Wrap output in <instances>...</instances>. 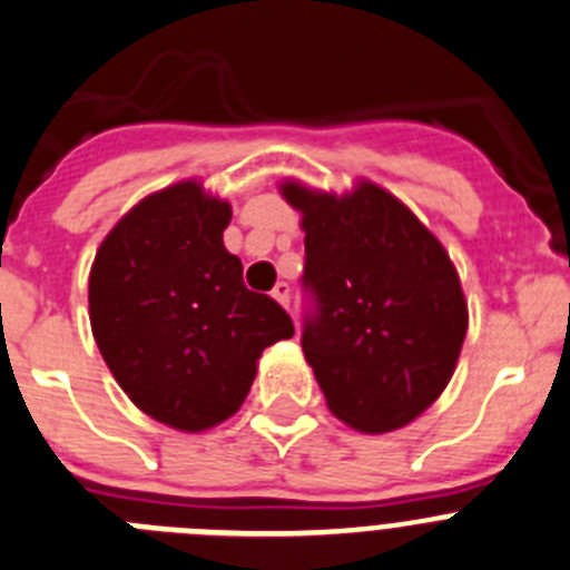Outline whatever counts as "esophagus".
<instances>
[{
	"label": "esophagus",
	"instance_id": "obj_1",
	"mask_svg": "<svg viewBox=\"0 0 570 570\" xmlns=\"http://www.w3.org/2000/svg\"><path fill=\"white\" fill-rule=\"evenodd\" d=\"M271 296H274V299L279 302L282 307H288V302H291V285H288V282H276L274 291H271Z\"/></svg>",
	"mask_w": 570,
	"mask_h": 570
}]
</instances>
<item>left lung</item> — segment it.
Masks as SVG:
<instances>
[{
	"mask_svg": "<svg viewBox=\"0 0 570 570\" xmlns=\"http://www.w3.org/2000/svg\"><path fill=\"white\" fill-rule=\"evenodd\" d=\"M282 195L302 212V350L327 406L358 432L401 430L443 393L461 356L469 313L455 265L375 183L336 197L288 180Z\"/></svg>",
	"mask_w": 570,
	"mask_h": 570,
	"instance_id": "8db88e82",
	"label": "left lung"
}]
</instances>
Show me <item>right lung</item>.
<instances>
[{"label": "right lung", "mask_w": 570, "mask_h": 570, "mask_svg": "<svg viewBox=\"0 0 570 570\" xmlns=\"http://www.w3.org/2000/svg\"><path fill=\"white\" fill-rule=\"evenodd\" d=\"M232 206L183 180L144 197L104 237L90 271V325L138 410L203 432L248 395L263 350L294 336L271 296L245 288L223 232Z\"/></svg>", "instance_id": "obj_1"}]
</instances>
